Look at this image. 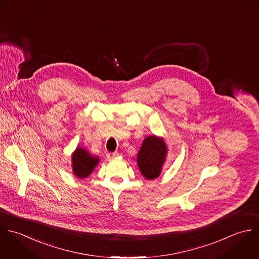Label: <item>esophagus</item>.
Instances as JSON below:
<instances>
[{
  "label": "esophagus",
  "instance_id": "34e87169",
  "mask_svg": "<svg viewBox=\"0 0 259 259\" xmlns=\"http://www.w3.org/2000/svg\"><path fill=\"white\" fill-rule=\"evenodd\" d=\"M118 155H119L118 152H108V153L106 154L107 158H109V159H112V158H114V157H116V156H118Z\"/></svg>",
  "mask_w": 259,
  "mask_h": 259
}]
</instances>
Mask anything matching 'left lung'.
<instances>
[{"label": "left lung", "instance_id": "left-lung-1", "mask_svg": "<svg viewBox=\"0 0 259 259\" xmlns=\"http://www.w3.org/2000/svg\"><path fill=\"white\" fill-rule=\"evenodd\" d=\"M166 156L165 143L156 136L144 139L138 152L137 163L141 174L147 180L156 179L160 172Z\"/></svg>", "mask_w": 259, "mask_h": 259}]
</instances>
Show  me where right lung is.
<instances>
[{"label": "right lung", "instance_id": "add662e5", "mask_svg": "<svg viewBox=\"0 0 259 259\" xmlns=\"http://www.w3.org/2000/svg\"><path fill=\"white\" fill-rule=\"evenodd\" d=\"M98 163L99 158L90 155L85 149L76 148L72 154V169L78 179L89 177Z\"/></svg>", "mask_w": 259, "mask_h": 259}]
</instances>
